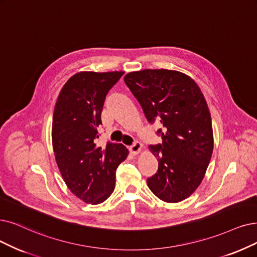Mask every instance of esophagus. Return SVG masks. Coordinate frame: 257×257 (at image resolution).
Listing matches in <instances>:
<instances>
[{"instance_id": "esophagus-1", "label": "esophagus", "mask_w": 257, "mask_h": 257, "mask_svg": "<svg viewBox=\"0 0 257 257\" xmlns=\"http://www.w3.org/2000/svg\"><path fill=\"white\" fill-rule=\"evenodd\" d=\"M142 148H143V146L141 145V143L136 141L130 147V152L133 154V155H138V154L141 152Z\"/></svg>"}]
</instances>
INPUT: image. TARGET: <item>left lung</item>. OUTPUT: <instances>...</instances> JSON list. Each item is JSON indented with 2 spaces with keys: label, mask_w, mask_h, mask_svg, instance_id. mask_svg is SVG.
<instances>
[{
  "label": "left lung",
  "mask_w": 257,
  "mask_h": 257,
  "mask_svg": "<svg viewBox=\"0 0 257 257\" xmlns=\"http://www.w3.org/2000/svg\"><path fill=\"white\" fill-rule=\"evenodd\" d=\"M150 123H158L162 143L150 146L158 171L148 187L162 201L190 197L201 183L213 153L207 101L190 76L171 69H143L124 77Z\"/></svg>",
  "instance_id": "obj_1"
}]
</instances>
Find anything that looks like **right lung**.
Masks as SVG:
<instances>
[{
  "label": "right lung",
  "mask_w": 257,
  "mask_h": 257,
  "mask_svg": "<svg viewBox=\"0 0 257 257\" xmlns=\"http://www.w3.org/2000/svg\"><path fill=\"white\" fill-rule=\"evenodd\" d=\"M123 71H80L61 89L53 117L56 162L67 188L86 203L105 201L115 189L119 164L128 155L121 143L97 145L101 112L108 90Z\"/></svg>",
  "instance_id": "1"
}]
</instances>
